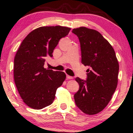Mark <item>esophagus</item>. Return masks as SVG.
Here are the masks:
<instances>
[{
    "mask_svg": "<svg viewBox=\"0 0 133 133\" xmlns=\"http://www.w3.org/2000/svg\"><path fill=\"white\" fill-rule=\"evenodd\" d=\"M67 78L69 79H73V77H72V76H69V75H67Z\"/></svg>",
    "mask_w": 133,
    "mask_h": 133,
    "instance_id": "1",
    "label": "esophagus"
}]
</instances>
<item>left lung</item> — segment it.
Listing matches in <instances>:
<instances>
[{"instance_id":"1","label":"left lung","mask_w":133,"mask_h":133,"mask_svg":"<svg viewBox=\"0 0 133 133\" xmlns=\"http://www.w3.org/2000/svg\"><path fill=\"white\" fill-rule=\"evenodd\" d=\"M72 32L80 42L82 64L90 67L86 81L76 78L79 89L74 101L84 113L94 115L106 108L115 92L119 63L113 47L98 31L81 27Z\"/></svg>"}]
</instances>
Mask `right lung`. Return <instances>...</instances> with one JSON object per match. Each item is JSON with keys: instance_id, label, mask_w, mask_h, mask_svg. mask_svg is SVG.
Masks as SVG:
<instances>
[{"instance_id": "right-lung-1", "label": "right lung", "mask_w": 133, "mask_h": 133, "mask_svg": "<svg viewBox=\"0 0 133 133\" xmlns=\"http://www.w3.org/2000/svg\"><path fill=\"white\" fill-rule=\"evenodd\" d=\"M71 28L44 26L36 29L23 40L14 58V77L17 89L25 104L35 109L49 106L56 90L64 81V72L44 68L45 59L52 57L59 40Z\"/></svg>"}]
</instances>
